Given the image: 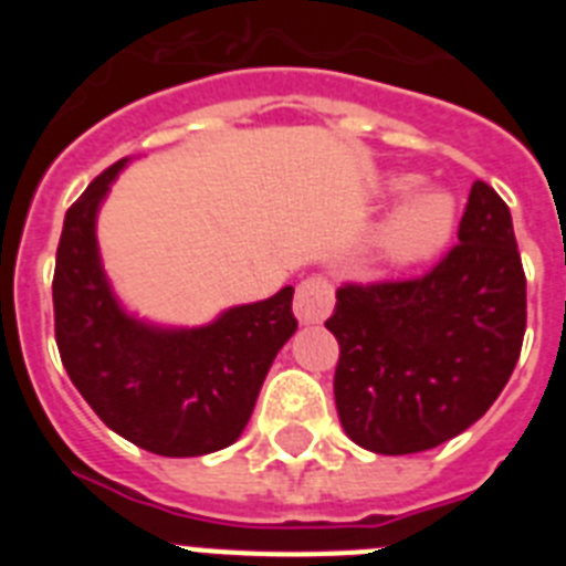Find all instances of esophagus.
<instances>
[{"instance_id":"34e87169","label":"esophagus","mask_w":566,"mask_h":566,"mask_svg":"<svg viewBox=\"0 0 566 566\" xmlns=\"http://www.w3.org/2000/svg\"><path fill=\"white\" fill-rule=\"evenodd\" d=\"M334 308V286L326 277H306L294 292V314L300 323H319Z\"/></svg>"}]
</instances>
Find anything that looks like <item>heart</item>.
I'll list each match as a JSON object with an SVG mask.
<instances>
[{
  "label": "heart",
  "mask_w": 566,
  "mask_h": 566,
  "mask_svg": "<svg viewBox=\"0 0 566 566\" xmlns=\"http://www.w3.org/2000/svg\"><path fill=\"white\" fill-rule=\"evenodd\" d=\"M417 187L413 175H397L388 181V192L402 195ZM457 227V203L448 192L428 189L402 203L374 238L377 258L385 266H413L433 258L451 240Z\"/></svg>",
  "instance_id": "b5f03b06"
}]
</instances>
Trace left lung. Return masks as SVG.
<instances>
[{
	"label": "left lung",
	"mask_w": 566,
	"mask_h": 566,
	"mask_svg": "<svg viewBox=\"0 0 566 566\" xmlns=\"http://www.w3.org/2000/svg\"><path fill=\"white\" fill-rule=\"evenodd\" d=\"M334 399L365 451L402 457L459 437L496 402L522 354L527 280L507 203L473 184L459 243L422 277L345 283Z\"/></svg>",
	"instance_id": "1"
}]
</instances>
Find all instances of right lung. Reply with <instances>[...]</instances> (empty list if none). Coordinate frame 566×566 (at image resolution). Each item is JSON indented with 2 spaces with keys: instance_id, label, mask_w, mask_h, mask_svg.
<instances>
[{
  "instance_id": "add662e5",
  "label": "right lung",
  "mask_w": 566,
  "mask_h": 566,
  "mask_svg": "<svg viewBox=\"0 0 566 566\" xmlns=\"http://www.w3.org/2000/svg\"><path fill=\"white\" fill-rule=\"evenodd\" d=\"M124 164L104 169L64 214L53 274L59 354L109 431L158 457H203L247 428L274 357L297 332L294 289L229 308L201 328L129 317L96 243L98 207Z\"/></svg>"
}]
</instances>
